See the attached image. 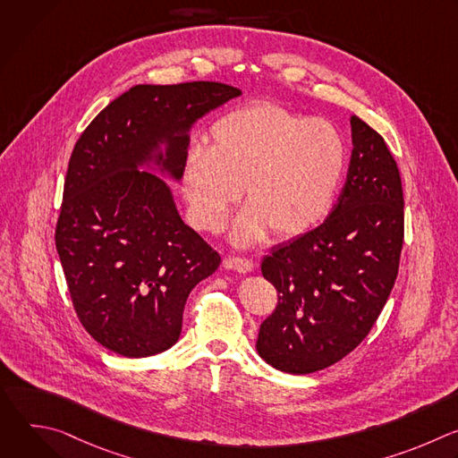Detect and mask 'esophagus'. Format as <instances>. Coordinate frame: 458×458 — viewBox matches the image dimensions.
<instances>
[{"instance_id": "obj_1", "label": "esophagus", "mask_w": 458, "mask_h": 458, "mask_svg": "<svg viewBox=\"0 0 458 458\" xmlns=\"http://www.w3.org/2000/svg\"><path fill=\"white\" fill-rule=\"evenodd\" d=\"M225 267L228 270H233L237 274H250L253 270V263L248 259L242 257H226L225 259Z\"/></svg>"}]
</instances>
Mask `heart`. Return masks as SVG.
<instances>
[{"instance_id": "1", "label": "heart", "mask_w": 458, "mask_h": 458, "mask_svg": "<svg viewBox=\"0 0 458 458\" xmlns=\"http://www.w3.org/2000/svg\"><path fill=\"white\" fill-rule=\"evenodd\" d=\"M350 165L341 130L272 103H251L214 121L208 147L193 145L181 170L190 219L199 230L225 228L242 190L250 201L230 239L251 246L270 228L302 235L334 210Z\"/></svg>"}]
</instances>
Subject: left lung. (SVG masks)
<instances>
[{
    "label": "left lung",
    "mask_w": 458,
    "mask_h": 458,
    "mask_svg": "<svg viewBox=\"0 0 458 458\" xmlns=\"http://www.w3.org/2000/svg\"><path fill=\"white\" fill-rule=\"evenodd\" d=\"M352 159L337 205L320 226L263 259L279 302L260 324L257 352L276 369L306 375L353 352L380 315L399 272L404 198L386 141L352 115Z\"/></svg>",
    "instance_id": "left-lung-1"
}]
</instances>
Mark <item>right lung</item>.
<instances>
[{
	"instance_id": "add662e5",
	"label": "right lung",
	"mask_w": 458,
	"mask_h": 458,
	"mask_svg": "<svg viewBox=\"0 0 458 458\" xmlns=\"http://www.w3.org/2000/svg\"><path fill=\"white\" fill-rule=\"evenodd\" d=\"M216 81L136 85L85 128L69 161L55 248L85 330L123 357L172 348L191 288L219 253L179 216L190 130L239 98Z\"/></svg>"
}]
</instances>
